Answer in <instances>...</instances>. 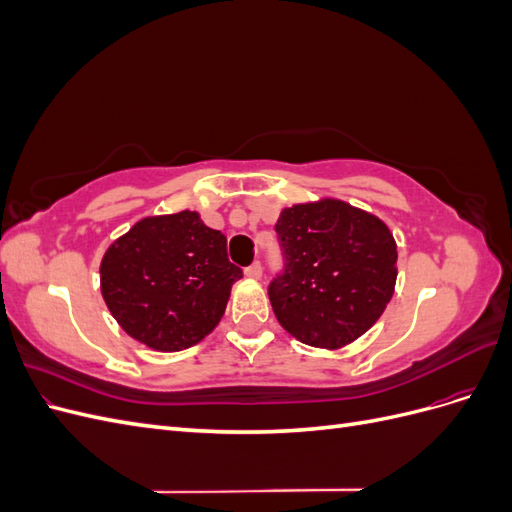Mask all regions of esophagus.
I'll return each mask as SVG.
<instances>
[{
  "mask_svg": "<svg viewBox=\"0 0 512 512\" xmlns=\"http://www.w3.org/2000/svg\"><path fill=\"white\" fill-rule=\"evenodd\" d=\"M245 275L250 277V280H260V277H262V265H260V262H254V265L247 267Z\"/></svg>",
  "mask_w": 512,
  "mask_h": 512,
  "instance_id": "1",
  "label": "esophagus"
}]
</instances>
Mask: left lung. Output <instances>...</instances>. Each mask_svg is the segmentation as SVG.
Listing matches in <instances>:
<instances>
[{
	"mask_svg": "<svg viewBox=\"0 0 512 512\" xmlns=\"http://www.w3.org/2000/svg\"><path fill=\"white\" fill-rule=\"evenodd\" d=\"M275 230L286 273L269 299L294 339L337 350L374 327L397 282V243L378 215L318 198L282 209Z\"/></svg>",
	"mask_w": 512,
	"mask_h": 512,
	"instance_id": "1",
	"label": "left lung"
}]
</instances>
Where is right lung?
Masks as SVG:
<instances>
[{"instance_id":"right-lung-1","label":"right lung","mask_w":512,"mask_h":512,"mask_svg":"<svg viewBox=\"0 0 512 512\" xmlns=\"http://www.w3.org/2000/svg\"><path fill=\"white\" fill-rule=\"evenodd\" d=\"M241 277L228 260L226 237L190 209L138 220L100 262L108 312L132 339L158 352L205 339Z\"/></svg>"}]
</instances>
